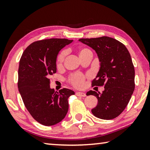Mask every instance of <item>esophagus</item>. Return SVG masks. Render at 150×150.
I'll return each mask as SVG.
<instances>
[{
  "instance_id": "1",
  "label": "esophagus",
  "mask_w": 150,
  "mask_h": 150,
  "mask_svg": "<svg viewBox=\"0 0 150 150\" xmlns=\"http://www.w3.org/2000/svg\"><path fill=\"white\" fill-rule=\"evenodd\" d=\"M75 95L78 96H83V97L86 96V94L85 93H82V92H77L75 93Z\"/></svg>"
}]
</instances>
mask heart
Wrapping results in <instances>:
<instances>
[{
  "instance_id": "heart-1",
  "label": "heart",
  "mask_w": 150,
  "mask_h": 150,
  "mask_svg": "<svg viewBox=\"0 0 150 150\" xmlns=\"http://www.w3.org/2000/svg\"><path fill=\"white\" fill-rule=\"evenodd\" d=\"M89 51L90 50L87 49V48H82V49L79 50V57H81L82 55H84L85 53L89 52ZM65 51H62V52H60L59 54L57 55L56 61L57 66H61L62 65V63L65 60ZM85 81V76L84 75L81 74V73H75V74L71 75L69 77V82L76 88H82L83 86H84Z\"/></svg>"
}]
</instances>
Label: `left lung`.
Masks as SVG:
<instances>
[{
    "mask_svg": "<svg viewBox=\"0 0 150 150\" xmlns=\"http://www.w3.org/2000/svg\"><path fill=\"white\" fill-rule=\"evenodd\" d=\"M79 41L95 51L100 62V69L92 86H105L102 93L89 91L98 104L91 112L103 120L117 117L128 105L135 88V70L130 53L125 45L110 37L81 38Z\"/></svg>",
    "mask_w": 150,
    "mask_h": 150,
    "instance_id": "left-lung-1",
    "label": "left lung"
}]
</instances>
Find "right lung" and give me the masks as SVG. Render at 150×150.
I'll use <instances>...</instances> for the list:
<instances>
[{
  "label": "right lung",
  "mask_w": 150,
  "mask_h": 150,
  "mask_svg": "<svg viewBox=\"0 0 150 150\" xmlns=\"http://www.w3.org/2000/svg\"><path fill=\"white\" fill-rule=\"evenodd\" d=\"M73 40L51 38L33 42L20 58L18 87L28 111L38 122L53 126L67 115L68 98L73 91L63 88L59 92L50 88V77L56 73L59 51Z\"/></svg>",
  "instance_id": "add662e5"
}]
</instances>
